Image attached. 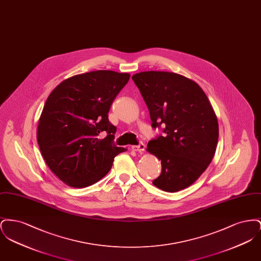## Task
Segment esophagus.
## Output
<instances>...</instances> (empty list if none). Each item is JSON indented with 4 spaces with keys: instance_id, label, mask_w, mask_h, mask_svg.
<instances>
[{
    "instance_id": "1",
    "label": "esophagus",
    "mask_w": 261,
    "mask_h": 261,
    "mask_svg": "<svg viewBox=\"0 0 261 261\" xmlns=\"http://www.w3.org/2000/svg\"><path fill=\"white\" fill-rule=\"evenodd\" d=\"M131 149H132V150H134V151L142 152V151H144V150H145V145H144L143 143H141V144H139L138 146H132V147H131Z\"/></svg>"
}]
</instances>
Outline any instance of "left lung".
<instances>
[{
	"mask_svg": "<svg viewBox=\"0 0 261 261\" xmlns=\"http://www.w3.org/2000/svg\"><path fill=\"white\" fill-rule=\"evenodd\" d=\"M132 79L149 109L151 126H165L163 136L147 147L162 162V173L152 184L169 193L191 186L217 147L219 128L210 99L198 83L174 72L144 71Z\"/></svg>",
	"mask_w": 261,
	"mask_h": 261,
	"instance_id": "8db88e82",
	"label": "left lung"
}]
</instances>
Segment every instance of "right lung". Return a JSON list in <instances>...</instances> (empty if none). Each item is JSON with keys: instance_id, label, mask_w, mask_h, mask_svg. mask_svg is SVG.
Returning a JSON list of instances; mask_svg holds the SVG:
<instances>
[{"instance_id": "add662e5", "label": "right lung", "mask_w": 261, "mask_h": 261, "mask_svg": "<svg viewBox=\"0 0 261 261\" xmlns=\"http://www.w3.org/2000/svg\"><path fill=\"white\" fill-rule=\"evenodd\" d=\"M129 78L112 70L91 71L63 80L49 95L38 123V145L51 172L66 185L95 184L127 150L113 144L116 127L108 113ZM100 133L108 135L99 139Z\"/></svg>"}]
</instances>
